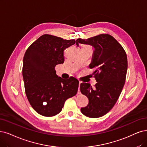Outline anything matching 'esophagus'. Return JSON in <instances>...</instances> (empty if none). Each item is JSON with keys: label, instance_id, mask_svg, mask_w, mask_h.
Masks as SVG:
<instances>
[{"label": "esophagus", "instance_id": "1", "mask_svg": "<svg viewBox=\"0 0 147 147\" xmlns=\"http://www.w3.org/2000/svg\"><path fill=\"white\" fill-rule=\"evenodd\" d=\"M80 84H81V82H79V89H78V93L79 94H80Z\"/></svg>", "mask_w": 147, "mask_h": 147}]
</instances>
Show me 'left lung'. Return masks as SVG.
<instances>
[{"mask_svg":"<svg viewBox=\"0 0 147 147\" xmlns=\"http://www.w3.org/2000/svg\"><path fill=\"white\" fill-rule=\"evenodd\" d=\"M79 43L94 49L89 68L94 69V88L89 83H81L80 91L88 98V104L80 111L86 117L104 116L115 105L125 81L128 62L125 51L113 37L100 34L87 39H78Z\"/></svg>","mask_w":147,"mask_h":147,"instance_id":"8db88e82","label":"left lung"}]
</instances>
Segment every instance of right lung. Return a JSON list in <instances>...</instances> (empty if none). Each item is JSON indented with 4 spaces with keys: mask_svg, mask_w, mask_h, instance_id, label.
Here are the masks:
<instances>
[{
    "mask_svg": "<svg viewBox=\"0 0 147 147\" xmlns=\"http://www.w3.org/2000/svg\"><path fill=\"white\" fill-rule=\"evenodd\" d=\"M75 43L74 39L44 34L25 53L22 75L25 93L32 108L42 116L57 115L66 100L77 93L79 80L74 77L63 79L55 69L57 65L64 62L65 49Z\"/></svg>",
    "mask_w": 147,
    "mask_h": 147,
    "instance_id": "right-lung-1",
    "label": "right lung"
}]
</instances>
